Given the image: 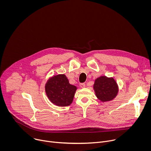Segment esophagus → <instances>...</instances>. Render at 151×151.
<instances>
[{
    "instance_id": "34e87169",
    "label": "esophagus",
    "mask_w": 151,
    "mask_h": 151,
    "mask_svg": "<svg viewBox=\"0 0 151 151\" xmlns=\"http://www.w3.org/2000/svg\"><path fill=\"white\" fill-rule=\"evenodd\" d=\"M79 86H80L81 88H84L85 87V84L84 83H81L79 84Z\"/></svg>"
}]
</instances>
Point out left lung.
Masks as SVG:
<instances>
[{
	"label": "left lung",
	"mask_w": 151,
	"mask_h": 151,
	"mask_svg": "<svg viewBox=\"0 0 151 151\" xmlns=\"http://www.w3.org/2000/svg\"><path fill=\"white\" fill-rule=\"evenodd\" d=\"M93 87L96 97L103 102L113 100L118 93V87L115 79L106 76L97 78Z\"/></svg>",
	"instance_id": "left-lung-1"
}]
</instances>
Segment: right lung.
Returning a JSON list of instances; mask_svg holds the SVG:
<instances>
[{
  "label": "right lung",
  "mask_w": 151,
  "mask_h": 151,
  "mask_svg": "<svg viewBox=\"0 0 151 151\" xmlns=\"http://www.w3.org/2000/svg\"><path fill=\"white\" fill-rule=\"evenodd\" d=\"M76 90V87L70 84L64 74L52 76L45 84V92L50 101L61 107L69 106L72 103Z\"/></svg>",
  "instance_id": "1"
}]
</instances>
